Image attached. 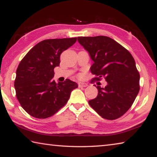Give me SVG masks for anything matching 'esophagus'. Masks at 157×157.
Masks as SVG:
<instances>
[{
	"mask_svg": "<svg viewBox=\"0 0 157 157\" xmlns=\"http://www.w3.org/2000/svg\"><path fill=\"white\" fill-rule=\"evenodd\" d=\"M78 86H79V87H86L88 86V84H87L86 83H84V82H78Z\"/></svg>",
	"mask_w": 157,
	"mask_h": 157,
	"instance_id": "obj_1",
	"label": "esophagus"
}]
</instances>
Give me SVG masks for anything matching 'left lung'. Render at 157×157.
<instances>
[{
	"mask_svg": "<svg viewBox=\"0 0 157 157\" xmlns=\"http://www.w3.org/2000/svg\"><path fill=\"white\" fill-rule=\"evenodd\" d=\"M78 41L94 61L91 72L96 77L91 82L104 78L107 82L105 87L96 86L98 95L89 101V105L103 118H120L132 107L139 92L140 75L134 57L110 37L79 36Z\"/></svg>",
	"mask_w": 157,
	"mask_h": 157,
	"instance_id": "8db88e82",
	"label": "left lung"
}]
</instances>
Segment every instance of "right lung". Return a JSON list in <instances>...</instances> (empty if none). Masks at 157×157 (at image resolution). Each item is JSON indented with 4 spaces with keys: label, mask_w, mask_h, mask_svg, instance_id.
I'll return each instance as SVG.
<instances>
[{
    "label": "right lung",
    "mask_w": 157,
    "mask_h": 157,
    "mask_svg": "<svg viewBox=\"0 0 157 157\" xmlns=\"http://www.w3.org/2000/svg\"><path fill=\"white\" fill-rule=\"evenodd\" d=\"M77 38L46 39L35 45L18 64L14 81L16 95L30 116L47 118L64 106L78 84L66 79L56 83L54 68L59 66L62 52Z\"/></svg>",
    "instance_id": "obj_1"
}]
</instances>
